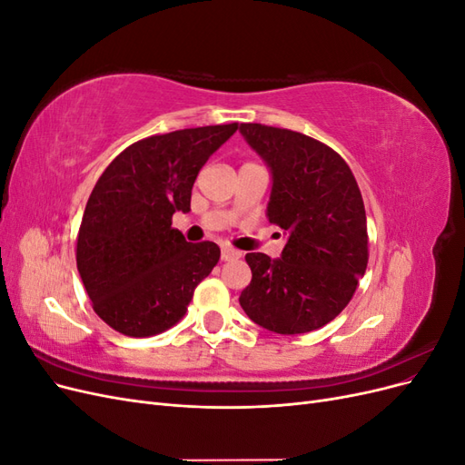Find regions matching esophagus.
Returning <instances> with one entry per match:
<instances>
[{
    "mask_svg": "<svg viewBox=\"0 0 465 465\" xmlns=\"http://www.w3.org/2000/svg\"><path fill=\"white\" fill-rule=\"evenodd\" d=\"M241 258V252L231 248V246H223L221 248V260L223 262H232V260H238Z\"/></svg>",
    "mask_w": 465,
    "mask_h": 465,
    "instance_id": "1",
    "label": "esophagus"
}]
</instances>
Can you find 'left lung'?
<instances>
[{
  "instance_id": "8db88e82",
  "label": "left lung",
  "mask_w": 465,
  "mask_h": 465,
  "mask_svg": "<svg viewBox=\"0 0 465 465\" xmlns=\"http://www.w3.org/2000/svg\"><path fill=\"white\" fill-rule=\"evenodd\" d=\"M272 173L265 215L283 229L281 258L250 252L242 311L258 326L297 335L326 326L359 285L369 262L367 215L357 180L328 145L299 132L241 124Z\"/></svg>"
}]
</instances>
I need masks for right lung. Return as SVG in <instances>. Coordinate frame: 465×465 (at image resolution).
Listing matches in <instances>:
<instances>
[{
    "instance_id": "obj_1",
    "label": "right lung",
    "mask_w": 465,
    "mask_h": 465,
    "mask_svg": "<svg viewBox=\"0 0 465 465\" xmlns=\"http://www.w3.org/2000/svg\"><path fill=\"white\" fill-rule=\"evenodd\" d=\"M236 130L238 124H224L151 135L122 151L98 178L79 227L77 270L110 328L149 337L186 314L221 250L186 242L173 215L188 213L202 166Z\"/></svg>"
}]
</instances>
